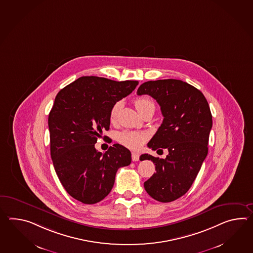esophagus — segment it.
Instances as JSON below:
<instances>
[{
  "instance_id": "34e87169",
  "label": "esophagus",
  "mask_w": 253,
  "mask_h": 253,
  "mask_svg": "<svg viewBox=\"0 0 253 253\" xmlns=\"http://www.w3.org/2000/svg\"><path fill=\"white\" fill-rule=\"evenodd\" d=\"M139 159H140V154L139 153H137V152H132L131 153V160L133 162H138Z\"/></svg>"
}]
</instances>
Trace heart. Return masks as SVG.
Here are the masks:
<instances>
[{
    "label": "heart",
    "mask_w": 253,
    "mask_h": 253,
    "mask_svg": "<svg viewBox=\"0 0 253 253\" xmlns=\"http://www.w3.org/2000/svg\"><path fill=\"white\" fill-rule=\"evenodd\" d=\"M135 107L139 113H141L147 107L154 106V103L151 98L149 97H140L134 101ZM121 109V103L117 102L113 105L110 114L111 122H115L117 119L119 112ZM149 134L145 131H138V130H125L118 135L119 142L124 146L129 148L130 150H139L140 147L144 144L148 140Z\"/></svg>",
    "instance_id": "obj_1"
}]
</instances>
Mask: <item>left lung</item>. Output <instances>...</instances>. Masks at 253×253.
Masks as SVG:
<instances>
[{
  "mask_svg": "<svg viewBox=\"0 0 253 253\" xmlns=\"http://www.w3.org/2000/svg\"><path fill=\"white\" fill-rule=\"evenodd\" d=\"M137 94L155 99L164 118L148 147L169 152L165 159L140 156L141 160H152L156 169L144 188L158 202H173L189 191L208 154L212 127L208 101L201 90L175 79L146 82Z\"/></svg>",
  "mask_w": 253,
  "mask_h": 253,
  "instance_id": "8db88e82",
  "label": "left lung"
}]
</instances>
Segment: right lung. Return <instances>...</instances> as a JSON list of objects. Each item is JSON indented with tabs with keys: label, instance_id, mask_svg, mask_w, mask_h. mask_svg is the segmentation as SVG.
Returning a JSON list of instances; mask_svg holds the SVG:
<instances>
[{
	"label": "right lung",
	"instance_id": "add662e5",
	"mask_svg": "<svg viewBox=\"0 0 253 253\" xmlns=\"http://www.w3.org/2000/svg\"><path fill=\"white\" fill-rule=\"evenodd\" d=\"M138 84L84 76L58 92L48 118L51 157L63 188L79 202H101L112 191L118 169L131 162L125 147L113 144L102 154L94 144L110 129L113 105Z\"/></svg>",
	"mask_w": 253,
	"mask_h": 253
}]
</instances>
